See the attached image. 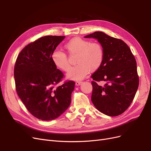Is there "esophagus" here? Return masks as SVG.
Masks as SVG:
<instances>
[{
    "label": "esophagus",
    "instance_id": "1",
    "mask_svg": "<svg viewBox=\"0 0 151 151\" xmlns=\"http://www.w3.org/2000/svg\"><path fill=\"white\" fill-rule=\"evenodd\" d=\"M82 83H83V82H82V81H77L76 83V86H79Z\"/></svg>",
    "mask_w": 151,
    "mask_h": 151
}]
</instances>
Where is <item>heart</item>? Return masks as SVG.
Instances as JSON below:
<instances>
[{
  "mask_svg": "<svg viewBox=\"0 0 151 151\" xmlns=\"http://www.w3.org/2000/svg\"><path fill=\"white\" fill-rule=\"evenodd\" d=\"M64 48L70 55H75L77 65L68 73V79H83L89 70L94 72L102 65L104 59V49L101 43L90 42L88 40L75 37L64 45ZM52 60L57 68L68 72L70 68L67 54L60 50H54L52 53Z\"/></svg>",
  "mask_w": 151,
  "mask_h": 151,
  "instance_id": "1",
  "label": "heart"
}]
</instances>
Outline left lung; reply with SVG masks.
<instances>
[{
	"mask_svg": "<svg viewBox=\"0 0 151 151\" xmlns=\"http://www.w3.org/2000/svg\"><path fill=\"white\" fill-rule=\"evenodd\" d=\"M85 38L97 39L104 49L102 65L91 76V101L104 115H120L130 106L139 84L134 55L123 40L103 32L96 31ZM100 81L106 84L99 86L97 82Z\"/></svg>",
	"mask_w": 151,
	"mask_h": 151,
	"instance_id": "1",
	"label": "left lung"
}]
</instances>
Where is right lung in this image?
I'll return each instance as SVG.
<instances>
[{"label": "right lung", "mask_w": 151, "mask_h": 151, "mask_svg": "<svg viewBox=\"0 0 151 151\" xmlns=\"http://www.w3.org/2000/svg\"><path fill=\"white\" fill-rule=\"evenodd\" d=\"M65 38L45 36L29 43L19 53L14 70L16 90L28 111L40 120L55 119L71 102L75 82L57 84L64 75L52 60V53Z\"/></svg>", "instance_id": "obj_1"}]
</instances>
